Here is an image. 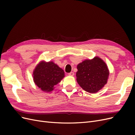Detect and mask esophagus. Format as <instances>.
<instances>
[{
  "label": "esophagus",
  "instance_id": "obj_1",
  "mask_svg": "<svg viewBox=\"0 0 135 135\" xmlns=\"http://www.w3.org/2000/svg\"><path fill=\"white\" fill-rule=\"evenodd\" d=\"M74 73L73 72H70V73H69V76H74Z\"/></svg>",
  "mask_w": 135,
  "mask_h": 135
}]
</instances>
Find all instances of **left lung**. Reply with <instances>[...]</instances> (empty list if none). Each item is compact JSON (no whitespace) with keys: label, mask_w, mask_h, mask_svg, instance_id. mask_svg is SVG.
<instances>
[{"label":"left lung","mask_w":135,"mask_h":135,"mask_svg":"<svg viewBox=\"0 0 135 135\" xmlns=\"http://www.w3.org/2000/svg\"><path fill=\"white\" fill-rule=\"evenodd\" d=\"M77 83L84 91L95 93L107 83L109 70L107 65L99 57L85 60L77 65Z\"/></svg>","instance_id":"8db88e82"}]
</instances>
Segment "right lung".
Returning <instances> with one entry per match:
<instances>
[{"mask_svg":"<svg viewBox=\"0 0 135 135\" xmlns=\"http://www.w3.org/2000/svg\"><path fill=\"white\" fill-rule=\"evenodd\" d=\"M34 82L42 91L50 92L65 77V72L53 61H41L33 70Z\"/></svg>","mask_w":135,"mask_h":135,"instance_id":"1","label":"right lung"}]
</instances>
